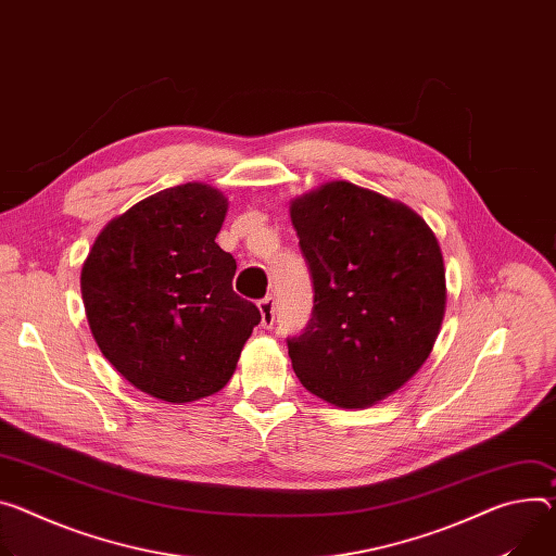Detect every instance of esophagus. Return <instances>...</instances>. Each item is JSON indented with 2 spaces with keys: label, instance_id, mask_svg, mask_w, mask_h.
Returning <instances> with one entry per match:
<instances>
[{
  "label": "esophagus",
  "instance_id": "esophagus-1",
  "mask_svg": "<svg viewBox=\"0 0 556 556\" xmlns=\"http://www.w3.org/2000/svg\"><path fill=\"white\" fill-rule=\"evenodd\" d=\"M260 313H262V326L273 328L275 326V296L268 294L260 301Z\"/></svg>",
  "mask_w": 556,
  "mask_h": 556
}]
</instances>
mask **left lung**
Instances as JSON below:
<instances>
[{
  "instance_id": "left-lung-1",
  "label": "left lung",
  "mask_w": 556,
  "mask_h": 556,
  "mask_svg": "<svg viewBox=\"0 0 556 556\" xmlns=\"http://www.w3.org/2000/svg\"><path fill=\"white\" fill-rule=\"evenodd\" d=\"M313 277L315 306L288 337L306 390L364 408L406 383L428 359L445 313L441 248L408 206L348 181L290 204Z\"/></svg>"
}]
</instances>
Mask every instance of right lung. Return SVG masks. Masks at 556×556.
I'll return each instance as SVG.
<instances>
[{"instance_id": "right-lung-1", "label": "right lung", "mask_w": 556, "mask_h": 556, "mask_svg": "<svg viewBox=\"0 0 556 556\" xmlns=\"http://www.w3.org/2000/svg\"><path fill=\"white\" fill-rule=\"evenodd\" d=\"M228 199L181 184L139 201L97 235L81 268L92 337L141 392L186 403L219 392L262 321L232 290L237 262L215 243Z\"/></svg>"}]
</instances>
